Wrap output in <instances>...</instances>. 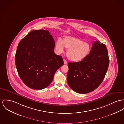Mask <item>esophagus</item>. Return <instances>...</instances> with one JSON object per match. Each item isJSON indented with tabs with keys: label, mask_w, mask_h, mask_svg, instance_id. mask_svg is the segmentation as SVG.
Returning a JSON list of instances; mask_svg holds the SVG:
<instances>
[{
	"label": "esophagus",
	"mask_w": 124,
	"mask_h": 124,
	"mask_svg": "<svg viewBox=\"0 0 124 124\" xmlns=\"http://www.w3.org/2000/svg\"><path fill=\"white\" fill-rule=\"evenodd\" d=\"M64 64H67V61L66 60V59H64Z\"/></svg>",
	"instance_id": "1"
}]
</instances>
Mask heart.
<instances>
[{
	"instance_id": "obj_1",
	"label": "heart",
	"mask_w": 124,
	"mask_h": 124,
	"mask_svg": "<svg viewBox=\"0 0 124 124\" xmlns=\"http://www.w3.org/2000/svg\"><path fill=\"white\" fill-rule=\"evenodd\" d=\"M67 49V57L73 62H79L84 59L91 51V45L80 39L73 37H66L62 40L58 39L56 42L55 48L58 54Z\"/></svg>"
}]
</instances>
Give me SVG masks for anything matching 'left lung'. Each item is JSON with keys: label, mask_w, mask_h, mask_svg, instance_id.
I'll use <instances>...</instances> for the list:
<instances>
[{"label": "left lung", "mask_w": 124, "mask_h": 124, "mask_svg": "<svg viewBox=\"0 0 124 124\" xmlns=\"http://www.w3.org/2000/svg\"><path fill=\"white\" fill-rule=\"evenodd\" d=\"M109 60L105 44L94 41L89 54L83 60L68 63L67 81L75 92L85 94L97 89L103 81Z\"/></svg>", "instance_id": "obj_1"}]
</instances>
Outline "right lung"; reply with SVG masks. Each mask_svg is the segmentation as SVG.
<instances>
[{
    "instance_id": "right-lung-1",
    "label": "right lung",
    "mask_w": 124,
    "mask_h": 124,
    "mask_svg": "<svg viewBox=\"0 0 124 124\" xmlns=\"http://www.w3.org/2000/svg\"><path fill=\"white\" fill-rule=\"evenodd\" d=\"M55 41L48 31H30L18 44L15 56L19 76L28 87L46 88L57 69L64 65L62 57L54 51Z\"/></svg>"
}]
</instances>
